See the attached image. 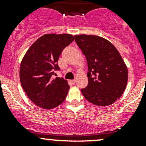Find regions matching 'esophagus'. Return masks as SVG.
<instances>
[{
  "instance_id": "obj_1",
  "label": "esophagus",
  "mask_w": 146,
  "mask_h": 146,
  "mask_svg": "<svg viewBox=\"0 0 146 146\" xmlns=\"http://www.w3.org/2000/svg\"><path fill=\"white\" fill-rule=\"evenodd\" d=\"M70 82H71L72 84H75L76 83V80H70Z\"/></svg>"
}]
</instances>
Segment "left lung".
I'll use <instances>...</instances> for the list:
<instances>
[{
    "label": "left lung",
    "instance_id": "obj_1",
    "mask_svg": "<svg viewBox=\"0 0 146 146\" xmlns=\"http://www.w3.org/2000/svg\"><path fill=\"white\" fill-rule=\"evenodd\" d=\"M85 56L88 85L81 92L88 102L106 107L123 95L128 82V69L121 56L110 41L97 35H75Z\"/></svg>",
    "mask_w": 146,
    "mask_h": 146
}]
</instances>
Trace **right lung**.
Here are the masks:
<instances>
[{"label": "right lung", "mask_w": 146, "mask_h": 146, "mask_svg": "<svg viewBox=\"0 0 146 146\" xmlns=\"http://www.w3.org/2000/svg\"><path fill=\"white\" fill-rule=\"evenodd\" d=\"M74 40L68 34H46L28 48L20 68L21 85L29 99L44 110L56 108L64 102L69 85L62 78H52L58 70V58L63 49Z\"/></svg>", "instance_id": "1"}]
</instances>
